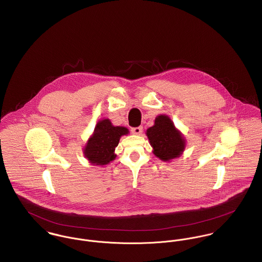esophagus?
<instances>
[{
	"label": "esophagus",
	"mask_w": 262,
	"mask_h": 262,
	"mask_svg": "<svg viewBox=\"0 0 262 262\" xmlns=\"http://www.w3.org/2000/svg\"><path fill=\"white\" fill-rule=\"evenodd\" d=\"M142 131H143V128L141 126L140 127H134V128L131 129V132L135 135H140L142 133Z\"/></svg>",
	"instance_id": "esophagus-1"
}]
</instances>
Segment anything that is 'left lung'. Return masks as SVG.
I'll use <instances>...</instances> for the list:
<instances>
[{"label":"left lung","instance_id":"1","mask_svg":"<svg viewBox=\"0 0 262 262\" xmlns=\"http://www.w3.org/2000/svg\"><path fill=\"white\" fill-rule=\"evenodd\" d=\"M153 154L163 161L180 157L186 148V139L166 115L155 118L154 125L146 131Z\"/></svg>","mask_w":262,"mask_h":262}]
</instances>
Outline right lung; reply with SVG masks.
Masks as SVG:
<instances>
[{
    "label": "right lung",
    "instance_id": "add662e5",
    "mask_svg": "<svg viewBox=\"0 0 262 262\" xmlns=\"http://www.w3.org/2000/svg\"><path fill=\"white\" fill-rule=\"evenodd\" d=\"M125 127L114 126L109 119L99 121L93 135L84 146V157L96 165H106L115 159V148L118 146L121 136L128 134Z\"/></svg>",
    "mask_w": 262,
    "mask_h": 262
}]
</instances>
